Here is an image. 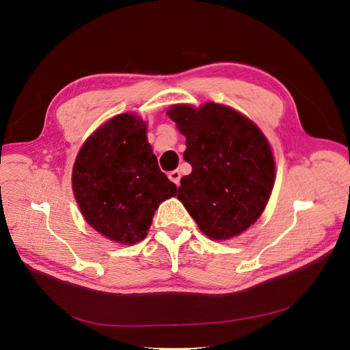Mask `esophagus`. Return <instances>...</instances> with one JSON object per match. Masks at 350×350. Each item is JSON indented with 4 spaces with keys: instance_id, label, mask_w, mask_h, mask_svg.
<instances>
[{
    "instance_id": "esophagus-1",
    "label": "esophagus",
    "mask_w": 350,
    "mask_h": 350,
    "mask_svg": "<svg viewBox=\"0 0 350 350\" xmlns=\"http://www.w3.org/2000/svg\"><path fill=\"white\" fill-rule=\"evenodd\" d=\"M169 178L174 183L176 186H180V178H181V174L178 170H173L169 173Z\"/></svg>"
}]
</instances>
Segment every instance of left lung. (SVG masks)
Wrapping results in <instances>:
<instances>
[{
    "mask_svg": "<svg viewBox=\"0 0 350 350\" xmlns=\"http://www.w3.org/2000/svg\"><path fill=\"white\" fill-rule=\"evenodd\" d=\"M167 115L186 136L185 160L193 167L177 198L211 240L240 235L262 214L275 183L267 137L247 116L214 102L173 105Z\"/></svg>",
    "mask_w": 350,
    "mask_h": 350,
    "instance_id": "1",
    "label": "left lung"
}]
</instances>
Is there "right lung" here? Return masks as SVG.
Here are the masks:
<instances>
[{
	"label": "right lung",
	"instance_id": "add662e5",
	"mask_svg": "<svg viewBox=\"0 0 350 350\" xmlns=\"http://www.w3.org/2000/svg\"><path fill=\"white\" fill-rule=\"evenodd\" d=\"M146 129L135 113L107 120L83 143L72 172L73 194L88 224L127 245L143 240L159 204L177 193L159 169Z\"/></svg>",
	"mask_w": 350,
	"mask_h": 350
}]
</instances>
